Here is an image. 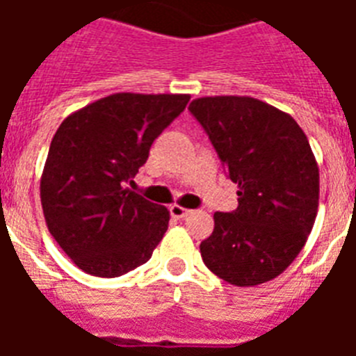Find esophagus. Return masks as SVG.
<instances>
[{"label": "esophagus", "mask_w": 356, "mask_h": 356, "mask_svg": "<svg viewBox=\"0 0 356 356\" xmlns=\"http://www.w3.org/2000/svg\"><path fill=\"white\" fill-rule=\"evenodd\" d=\"M170 214H172L175 220H183V218L190 216V214H192V211H190V209H184V207H181V205H172L170 207Z\"/></svg>", "instance_id": "34e87169"}]
</instances>
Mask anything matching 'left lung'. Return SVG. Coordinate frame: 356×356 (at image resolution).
Listing matches in <instances>:
<instances>
[{"label": "left lung", "mask_w": 356, "mask_h": 356, "mask_svg": "<svg viewBox=\"0 0 356 356\" xmlns=\"http://www.w3.org/2000/svg\"><path fill=\"white\" fill-rule=\"evenodd\" d=\"M188 108L238 184L236 211L214 212L203 262L234 286L271 281L296 260L318 214L309 138L290 114L249 96L197 97Z\"/></svg>", "instance_id": "obj_1"}]
</instances>
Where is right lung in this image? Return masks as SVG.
<instances>
[{
	"label": "right lung",
	"instance_id": "right-lung-1",
	"mask_svg": "<svg viewBox=\"0 0 356 356\" xmlns=\"http://www.w3.org/2000/svg\"><path fill=\"white\" fill-rule=\"evenodd\" d=\"M188 94L118 92L75 111L53 136L40 179L46 225L79 270L120 277L145 264L170 211L125 186Z\"/></svg>",
	"mask_w": 356,
	"mask_h": 356
}]
</instances>
